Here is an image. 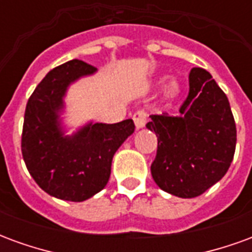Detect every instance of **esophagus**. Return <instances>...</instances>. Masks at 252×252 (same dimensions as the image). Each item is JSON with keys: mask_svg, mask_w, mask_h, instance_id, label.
<instances>
[{"mask_svg": "<svg viewBox=\"0 0 252 252\" xmlns=\"http://www.w3.org/2000/svg\"><path fill=\"white\" fill-rule=\"evenodd\" d=\"M133 121H135V126L136 129H140L143 126H146V121H147V113L144 110H137L136 113L133 115Z\"/></svg>", "mask_w": 252, "mask_h": 252, "instance_id": "1", "label": "esophagus"}]
</instances>
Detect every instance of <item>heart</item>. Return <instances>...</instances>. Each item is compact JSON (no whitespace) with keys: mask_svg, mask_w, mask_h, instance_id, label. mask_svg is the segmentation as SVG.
Listing matches in <instances>:
<instances>
[{"mask_svg":"<svg viewBox=\"0 0 252 252\" xmlns=\"http://www.w3.org/2000/svg\"><path fill=\"white\" fill-rule=\"evenodd\" d=\"M180 93V83L178 81H175V79H170L169 82L164 85V89H163V95L164 98L167 99H171L177 97Z\"/></svg>","mask_w":252,"mask_h":252,"instance_id":"obj_1","label":"heart"}]
</instances>
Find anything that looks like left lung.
Masks as SVG:
<instances>
[{
	"instance_id": "obj_1",
	"label": "left lung",
	"mask_w": 252,
	"mask_h": 252,
	"mask_svg": "<svg viewBox=\"0 0 252 252\" xmlns=\"http://www.w3.org/2000/svg\"><path fill=\"white\" fill-rule=\"evenodd\" d=\"M150 117L146 126L158 137L151 174L160 189L193 198L225 175L236 147V126L227 95L206 70H190L189 95L180 115Z\"/></svg>"
}]
</instances>
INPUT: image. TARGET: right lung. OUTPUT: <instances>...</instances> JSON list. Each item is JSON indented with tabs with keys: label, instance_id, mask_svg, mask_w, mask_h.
Segmentation results:
<instances>
[{
	"label": "right lung",
	"instance_id": "add662e5",
	"mask_svg": "<svg viewBox=\"0 0 252 252\" xmlns=\"http://www.w3.org/2000/svg\"><path fill=\"white\" fill-rule=\"evenodd\" d=\"M97 68L82 61L55 67L28 99L21 136L27 169L37 185L59 200L81 202L104 189L112 159L135 131L131 119L116 124L93 123L66 135L63 126L67 89Z\"/></svg>",
	"mask_w": 252,
	"mask_h": 252
}]
</instances>
